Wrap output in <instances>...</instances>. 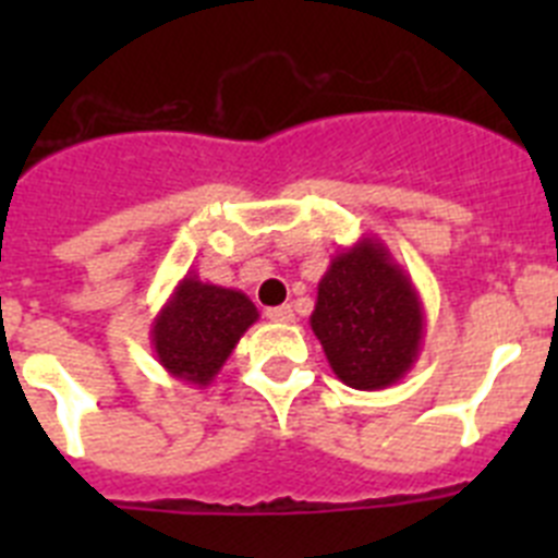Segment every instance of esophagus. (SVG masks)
<instances>
[{"label":"esophagus","instance_id":"34e87169","mask_svg":"<svg viewBox=\"0 0 558 558\" xmlns=\"http://www.w3.org/2000/svg\"><path fill=\"white\" fill-rule=\"evenodd\" d=\"M268 318L276 324H290L293 322V310H290V304H282V307H270Z\"/></svg>","mask_w":558,"mask_h":558}]
</instances>
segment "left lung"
I'll list each match as a JSON object with an SVG mask.
<instances>
[{"mask_svg": "<svg viewBox=\"0 0 558 558\" xmlns=\"http://www.w3.org/2000/svg\"><path fill=\"white\" fill-rule=\"evenodd\" d=\"M310 327L335 377L357 391L397 386L425 343V307L411 276L377 236L332 256Z\"/></svg>", "mask_w": 558, "mask_h": 558, "instance_id": "1", "label": "left lung"}]
</instances>
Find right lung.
Listing matches in <instances>:
<instances>
[{
  "mask_svg": "<svg viewBox=\"0 0 558 558\" xmlns=\"http://www.w3.org/2000/svg\"><path fill=\"white\" fill-rule=\"evenodd\" d=\"M256 318L259 310L243 290L201 282L190 270L153 318V352L170 377L206 388Z\"/></svg>",
  "mask_w": 558,
  "mask_h": 558,
  "instance_id": "right-lung-1",
  "label": "right lung"
}]
</instances>
